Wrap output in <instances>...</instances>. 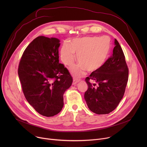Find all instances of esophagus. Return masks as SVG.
<instances>
[{"label":"esophagus","instance_id":"obj_1","mask_svg":"<svg viewBox=\"0 0 147 147\" xmlns=\"http://www.w3.org/2000/svg\"><path fill=\"white\" fill-rule=\"evenodd\" d=\"M80 81V80H78V79L74 78V79H73V85H75V84H77V83H78Z\"/></svg>","mask_w":147,"mask_h":147}]
</instances>
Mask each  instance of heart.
<instances>
[{"label":"heart","instance_id":"b5f03b06","mask_svg":"<svg viewBox=\"0 0 147 147\" xmlns=\"http://www.w3.org/2000/svg\"><path fill=\"white\" fill-rule=\"evenodd\" d=\"M111 39L102 37L86 36L71 39L69 44L65 43L60 50V57L63 63L71 67L74 65L76 54L81 65L71 69L75 77L84 73L86 70L94 72L100 69L105 63L111 49Z\"/></svg>","mask_w":147,"mask_h":147}]
</instances>
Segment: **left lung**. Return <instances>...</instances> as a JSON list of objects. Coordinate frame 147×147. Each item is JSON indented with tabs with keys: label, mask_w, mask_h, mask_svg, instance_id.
Here are the masks:
<instances>
[{
	"label": "left lung",
	"mask_w": 147,
	"mask_h": 147,
	"mask_svg": "<svg viewBox=\"0 0 147 147\" xmlns=\"http://www.w3.org/2000/svg\"><path fill=\"white\" fill-rule=\"evenodd\" d=\"M112 56L97 71L86 78L88 90L84 99L89 109L98 115L114 111L123 97L128 81L129 70L123 50L115 39ZM90 80L97 83L91 85Z\"/></svg>",
	"instance_id": "obj_1"
}]
</instances>
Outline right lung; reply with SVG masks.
<instances>
[{"label":"right lung","instance_id":"1","mask_svg":"<svg viewBox=\"0 0 147 147\" xmlns=\"http://www.w3.org/2000/svg\"><path fill=\"white\" fill-rule=\"evenodd\" d=\"M60 40L39 36L25 49L18 74L28 102L40 115L52 117L63 107V95L72 84L68 70L59 63Z\"/></svg>","mask_w":147,"mask_h":147}]
</instances>
